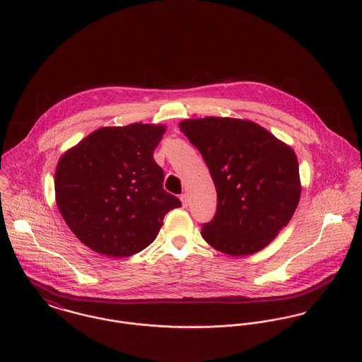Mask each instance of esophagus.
<instances>
[{
    "mask_svg": "<svg viewBox=\"0 0 362 362\" xmlns=\"http://www.w3.org/2000/svg\"><path fill=\"white\" fill-rule=\"evenodd\" d=\"M180 199H181V204H182V206L188 207V204H189V199H188V195H187V194H182Z\"/></svg>",
    "mask_w": 362,
    "mask_h": 362,
    "instance_id": "esophagus-1",
    "label": "esophagus"
}]
</instances>
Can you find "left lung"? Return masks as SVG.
<instances>
[{"label": "left lung", "instance_id": "1", "mask_svg": "<svg viewBox=\"0 0 362 362\" xmlns=\"http://www.w3.org/2000/svg\"><path fill=\"white\" fill-rule=\"evenodd\" d=\"M180 129L201 152L217 192L216 214L202 226L204 240L233 257L263 250L300 202L294 151L248 119H185Z\"/></svg>", "mask_w": 362, "mask_h": 362}]
</instances>
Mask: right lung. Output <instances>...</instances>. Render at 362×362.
I'll return each mask as SVG.
<instances>
[{
	"label": "right lung",
	"mask_w": 362,
	"mask_h": 362,
	"mask_svg": "<svg viewBox=\"0 0 362 362\" xmlns=\"http://www.w3.org/2000/svg\"><path fill=\"white\" fill-rule=\"evenodd\" d=\"M164 125L100 128L65 152L55 168V201L71 231L98 254L125 258L155 241L164 216L181 206L163 188L153 151Z\"/></svg>",
	"instance_id": "right-lung-1"
}]
</instances>
